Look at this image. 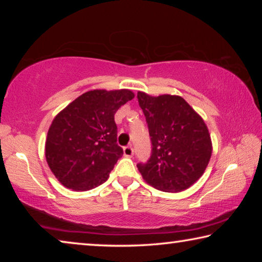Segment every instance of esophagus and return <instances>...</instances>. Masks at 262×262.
Returning a JSON list of instances; mask_svg holds the SVG:
<instances>
[{
	"label": "esophagus",
	"instance_id": "34e87169",
	"mask_svg": "<svg viewBox=\"0 0 262 262\" xmlns=\"http://www.w3.org/2000/svg\"><path fill=\"white\" fill-rule=\"evenodd\" d=\"M123 155H125L126 157H132L133 155H134V149L132 148V145H128V147L123 148Z\"/></svg>",
	"mask_w": 262,
	"mask_h": 262
}]
</instances>
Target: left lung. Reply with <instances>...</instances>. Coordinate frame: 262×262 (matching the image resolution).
Masks as SVG:
<instances>
[{
    "mask_svg": "<svg viewBox=\"0 0 262 262\" xmlns=\"http://www.w3.org/2000/svg\"><path fill=\"white\" fill-rule=\"evenodd\" d=\"M147 119L152 154L137 168L150 186L167 193L187 189L209 164L212 143L202 117L177 95L150 96L137 92Z\"/></svg>",
    "mask_w": 262,
    "mask_h": 262,
    "instance_id": "1",
    "label": "left lung"
}]
</instances>
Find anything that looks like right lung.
<instances>
[{"mask_svg": "<svg viewBox=\"0 0 262 262\" xmlns=\"http://www.w3.org/2000/svg\"><path fill=\"white\" fill-rule=\"evenodd\" d=\"M128 89L88 91L55 115L45 142L46 162L60 183L84 192L105 183L122 148L114 114L134 98Z\"/></svg>", "mask_w": 262, "mask_h": 262, "instance_id": "add662e5", "label": "right lung"}]
</instances>
